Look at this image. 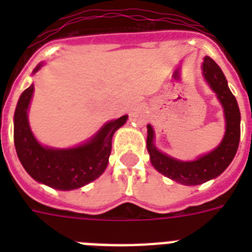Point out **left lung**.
<instances>
[{
  "mask_svg": "<svg viewBox=\"0 0 252 252\" xmlns=\"http://www.w3.org/2000/svg\"><path fill=\"white\" fill-rule=\"evenodd\" d=\"M203 74L208 85L217 94V98L222 104L226 120L225 136L215 150H212L211 153L205 156H201L196 161H179L162 153L156 148L153 142L154 130L150 124L148 126L146 146L152 165L165 176L186 186L205 183L222 174L233 161L241 138V112L238 103L227 86V81L222 70L211 57L205 56L203 63Z\"/></svg>",
  "mask_w": 252,
  "mask_h": 252,
  "instance_id": "left-lung-1",
  "label": "left lung"
}]
</instances>
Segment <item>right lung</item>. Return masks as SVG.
Instances as JSON below:
<instances>
[{
	"mask_svg": "<svg viewBox=\"0 0 252 252\" xmlns=\"http://www.w3.org/2000/svg\"><path fill=\"white\" fill-rule=\"evenodd\" d=\"M41 64L33 73L40 69ZM33 94V85L22 93L14 114V144L22 166L31 178L60 191L84 187L106 170L111 154L112 136L128 116L111 120L89 141L70 149L41 146L29 126L27 110Z\"/></svg>",
	"mask_w": 252,
	"mask_h": 252,
	"instance_id": "1",
	"label": "right lung"
}]
</instances>
